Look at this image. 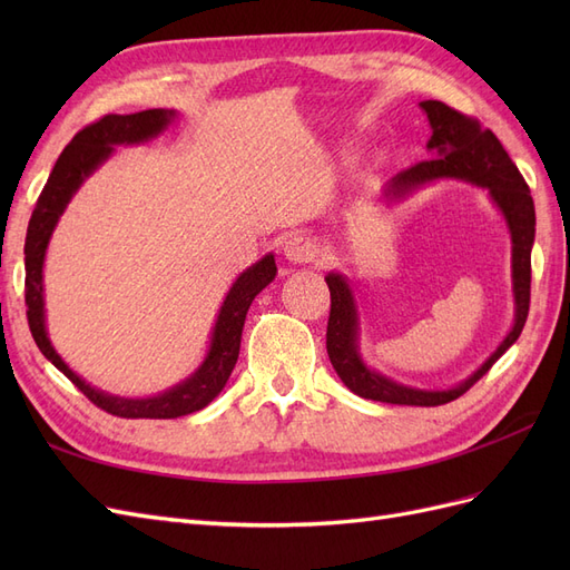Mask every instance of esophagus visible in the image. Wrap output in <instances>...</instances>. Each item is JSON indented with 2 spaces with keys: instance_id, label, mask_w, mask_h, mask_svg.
<instances>
[{
  "instance_id": "esophagus-1",
  "label": "esophagus",
  "mask_w": 570,
  "mask_h": 570,
  "mask_svg": "<svg viewBox=\"0 0 570 570\" xmlns=\"http://www.w3.org/2000/svg\"><path fill=\"white\" fill-rule=\"evenodd\" d=\"M283 254L289 264H312L318 256V245L306 235H289L283 245Z\"/></svg>"
}]
</instances>
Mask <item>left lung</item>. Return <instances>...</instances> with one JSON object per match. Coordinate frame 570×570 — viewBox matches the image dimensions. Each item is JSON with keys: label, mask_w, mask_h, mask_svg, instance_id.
<instances>
[{"label": "left lung", "mask_w": 570, "mask_h": 570, "mask_svg": "<svg viewBox=\"0 0 570 570\" xmlns=\"http://www.w3.org/2000/svg\"><path fill=\"white\" fill-rule=\"evenodd\" d=\"M428 116L433 135L428 140V161L411 166L390 178L377 202L400 204L416 195L425 185L438 180H459L488 189L497 212L502 214L511 237V295L513 323L499 347L482 364L452 387H416L404 385L394 377L375 371L361 354V314L354 287L347 275L331 271L325 283L331 287V318H327V356L340 381L364 400L406 406H440L456 400L475 381L485 375L494 361L519 340L530 306V252L534 243V204L530 189L509 159L507 149L492 130H482L478 120L454 111L435 99L419 105Z\"/></svg>", "instance_id": "8db88e82"}]
</instances>
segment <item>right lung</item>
Instances as JSON below:
<instances>
[{
    "label": "right lung",
    "mask_w": 570,
    "mask_h": 570,
    "mask_svg": "<svg viewBox=\"0 0 570 570\" xmlns=\"http://www.w3.org/2000/svg\"><path fill=\"white\" fill-rule=\"evenodd\" d=\"M178 118L174 109H147L137 114H109L97 124L82 128L71 145H66L61 157L51 168L49 180L38 197L36 212L28 223L26 235V304H28V323L36 344L68 381H71L90 402L120 419H178L209 406L220 390L226 387L228 377L237 364L239 340L254 297L266 285H271L278 275L275 256L268 252L256 264L237 275L230 289L226 292L216 323L212 327L209 350H206L202 364L189 373L185 381L176 383L164 392L149 396H120L107 390H99L85 381L71 366L66 364L61 354L47 333V308H45V256L49 239L55 235L59 218L66 206L71 204L82 183L88 180L99 166H105L116 147L145 145L154 137H159L168 126Z\"/></svg>",
    "instance_id": "add662e5"
}]
</instances>
